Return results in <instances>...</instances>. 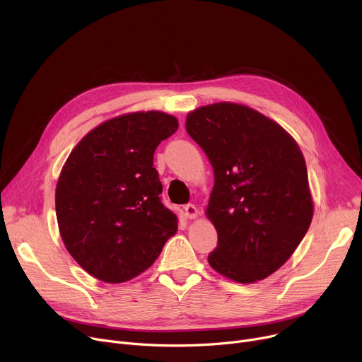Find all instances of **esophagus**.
<instances>
[{
  "mask_svg": "<svg viewBox=\"0 0 362 362\" xmlns=\"http://www.w3.org/2000/svg\"><path fill=\"white\" fill-rule=\"evenodd\" d=\"M183 210H185L186 218H195L198 216V210H197V206L194 204H186L183 206Z\"/></svg>",
  "mask_w": 362,
  "mask_h": 362,
  "instance_id": "esophagus-1",
  "label": "esophagus"
}]
</instances>
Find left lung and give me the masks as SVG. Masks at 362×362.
Here are the masks:
<instances>
[{
  "label": "left lung",
  "instance_id": "obj_1",
  "mask_svg": "<svg viewBox=\"0 0 362 362\" xmlns=\"http://www.w3.org/2000/svg\"><path fill=\"white\" fill-rule=\"evenodd\" d=\"M186 132L214 170L206 217L218 240L208 262L239 283L269 277L295 252L313 220L298 144L261 112L233 103L189 112Z\"/></svg>",
  "mask_w": 362,
  "mask_h": 362
}]
</instances>
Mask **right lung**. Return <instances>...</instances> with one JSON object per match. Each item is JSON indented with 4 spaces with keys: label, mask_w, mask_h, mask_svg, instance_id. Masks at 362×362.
<instances>
[{
    "label": "right lung",
    "mask_w": 362,
    "mask_h": 362,
    "mask_svg": "<svg viewBox=\"0 0 362 362\" xmlns=\"http://www.w3.org/2000/svg\"><path fill=\"white\" fill-rule=\"evenodd\" d=\"M177 127L161 111L132 112L95 127L70 152L55 213L67 251L90 276L105 283L136 277L176 233L154 152Z\"/></svg>",
    "instance_id": "1"
}]
</instances>
